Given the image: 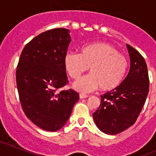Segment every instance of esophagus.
I'll return each mask as SVG.
<instances>
[{"label": "esophagus", "mask_w": 156, "mask_h": 156, "mask_svg": "<svg viewBox=\"0 0 156 156\" xmlns=\"http://www.w3.org/2000/svg\"><path fill=\"white\" fill-rule=\"evenodd\" d=\"M88 97L87 94H80V98H86Z\"/></svg>", "instance_id": "1"}]
</instances>
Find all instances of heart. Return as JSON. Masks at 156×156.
Masks as SVG:
<instances>
[{
    "instance_id": "b5f03b06",
    "label": "heart",
    "mask_w": 156,
    "mask_h": 156,
    "mask_svg": "<svg viewBox=\"0 0 156 156\" xmlns=\"http://www.w3.org/2000/svg\"><path fill=\"white\" fill-rule=\"evenodd\" d=\"M64 66L71 78L77 80L89 69L90 74L76 81L73 87L88 92L99 87L101 91H112L119 87L128 68L126 58L107 43H96L83 48L80 54L68 52Z\"/></svg>"
}]
</instances>
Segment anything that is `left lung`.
Returning a JSON list of instances; mask_svg holds the SVG:
<instances>
[{
  "label": "left lung",
  "mask_w": 156,
  "mask_h": 156,
  "mask_svg": "<svg viewBox=\"0 0 156 156\" xmlns=\"http://www.w3.org/2000/svg\"><path fill=\"white\" fill-rule=\"evenodd\" d=\"M126 46L130 58L129 73L119 87L101 95L100 106L93 113L95 124L107 134H117L136 122L149 90L145 60L135 48Z\"/></svg>",
  "instance_id": "1"
}]
</instances>
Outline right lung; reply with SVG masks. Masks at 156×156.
Instances as JSON below:
<instances>
[{"mask_svg": "<svg viewBox=\"0 0 156 156\" xmlns=\"http://www.w3.org/2000/svg\"><path fill=\"white\" fill-rule=\"evenodd\" d=\"M69 31L56 28L37 35L23 48L16 69V84L25 115L40 128L56 131L66 123L79 94L68 84L64 58Z\"/></svg>", "mask_w": 156, "mask_h": 156, "instance_id": "add662e5", "label": "right lung"}]
</instances>
